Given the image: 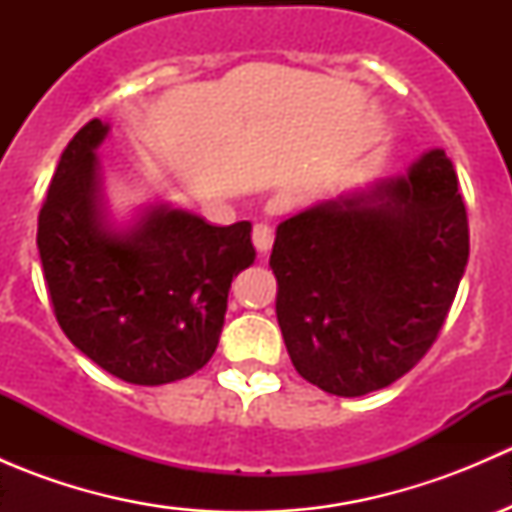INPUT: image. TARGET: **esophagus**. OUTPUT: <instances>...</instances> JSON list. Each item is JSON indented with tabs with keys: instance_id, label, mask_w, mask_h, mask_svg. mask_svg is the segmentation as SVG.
<instances>
[{
	"instance_id": "1",
	"label": "esophagus",
	"mask_w": 512,
	"mask_h": 512,
	"mask_svg": "<svg viewBox=\"0 0 512 512\" xmlns=\"http://www.w3.org/2000/svg\"><path fill=\"white\" fill-rule=\"evenodd\" d=\"M252 242H255V250L260 252V255H267V252L272 250V242H275V232H272L270 225H255V230H252Z\"/></svg>"
}]
</instances>
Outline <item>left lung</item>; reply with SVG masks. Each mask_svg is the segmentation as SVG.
I'll use <instances>...</instances> for the list:
<instances>
[{
	"instance_id": "8db88e82",
	"label": "left lung",
	"mask_w": 512,
	"mask_h": 512,
	"mask_svg": "<svg viewBox=\"0 0 512 512\" xmlns=\"http://www.w3.org/2000/svg\"><path fill=\"white\" fill-rule=\"evenodd\" d=\"M466 265V205L443 148L287 218L270 267L294 369L347 399L394 384L436 342Z\"/></svg>"
}]
</instances>
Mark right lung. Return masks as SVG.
<instances>
[{
    "mask_svg": "<svg viewBox=\"0 0 512 512\" xmlns=\"http://www.w3.org/2000/svg\"><path fill=\"white\" fill-rule=\"evenodd\" d=\"M108 131L94 118L61 153L36 232L44 280L56 322L94 364L170 384L218 349L232 280L255 262L252 225H210L163 200L118 223L96 153Z\"/></svg>",
    "mask_w": 512,
    "mask_h": 512,
    "instance_id": "obj_1",
    "label": "right lung"
}]
</instances>
